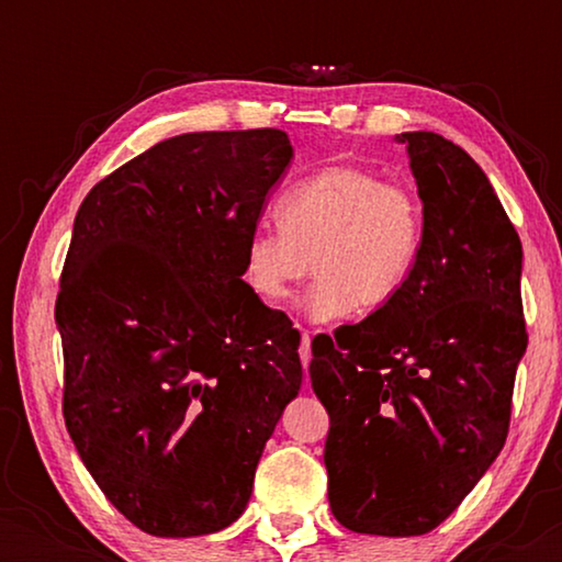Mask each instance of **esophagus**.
<instances>
[{
    "label": "esophagus",
    "mask_w": 562,
    "mask_h": 562,
    "mask_svg": "<svg viewBox=\"0 0 562 562\" xmlns=\"http://www.w3.org/2000/svg\"><path fill=\"white\" fill-rule=\"evenodd\" d=\"M299 358H302V366L310 368V360H312V337L306 329H302V345H299ZM310 383V381H306Z\"/></svg>",
    "instance_id": "obj_1"
}]
</instances>
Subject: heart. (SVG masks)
<instances>
[{"label": "heart", "mask_w": 562, "mask_h": 562, "mask_svg": "<svg viewBox=\"0 0 562 562\" xmlns=\"http://www.w3.org/2000/svg\"><path fill=\"white\" fill-rule=\"evenodd\" d=\"M279 225L256 227L243 248V281L260 302L281 304L310 268L312 319H340L394 302L427 237L422 196L360 166L337 164L296 181L276 206ZM313 263L310 265L308 260Z\"/></svg>", "instance_id": "1"}]
</instances>
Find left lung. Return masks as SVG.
Wrapping results in <instances>:
<instances>
[{"label": "left lung", "instance_id": "8db88e82", "mask_svg": "<svg viewBox=\"0 0 562 562\" xmlns=\"http://www.w3.org/2000/svg\"><path fill=\"white\" fill-rule=\"evenodd\" d=\"M427 237L394 302L312 342L329 414V506L352 532L425 535L504 448L527 350L521 243L494 187L442 135L402 133Z\"/></svg>", "mask_w": 562, "mask_h": 562}]
</instances>
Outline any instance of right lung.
Listing matches in <instances>:
<instances>
[{"label": "right lung", "mask_w": 562, "mask_h": 562, "mask_svg": "<svg viewBox=\"0 0 562 562\" xmlns=\"http://www.w3.org/2000/svg\"><path fill=\"white\" fill-rule=\"evenodd\" d=\"M294 156L283 130L187 133L89 191L60 273L64 419L135 527L240 517L302 386L299 333L243 281V248Z\"/></svg>", "instance_id": "1"}]
</instances>
